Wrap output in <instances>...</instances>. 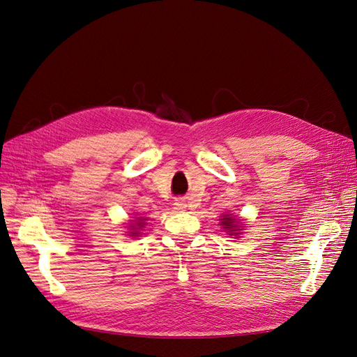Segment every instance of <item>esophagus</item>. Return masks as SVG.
I'll return each mask as SVG.
<instances>
[{"label": "esophagus", "instance_id": "1", "mask_svg": "<svg viewBox=\"0 0 357 357\" xmlns=\"http://www.w3.org/2000/svg\"><path fill=\"white\" fill-rule=\"evenodd\" d=\"M174 208H176V210H178V211H183V210L186 208V204L183 202V201H178V199H177V201L174 202Z\"/></svg>", "mask_w": 357, "mask_h": 357}]
</instances>
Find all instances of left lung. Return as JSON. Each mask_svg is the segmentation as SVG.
Returning a JSON list of instances; mask_svg holds the SVG:
<instances>
[{
	"mask_svg": "<svg viewBox=\"0 0 357 357\" xmlns=\"http://www.w3.org/2000/svg\"><path fill=\"white\" fill-rule=\"evenodd\" d=\"M220 225H222V228L228 232V235H235V236L241 235L243 226L240 225V220L234 218L232 214H223L220 219Z\"/></svg>",
	"mask_w": 357,
	"mask_h": 357,
	"instance_id": "1",
	"label": "left lung"
}]
</instances>
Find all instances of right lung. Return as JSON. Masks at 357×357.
Here are the masks:
<instances>
[{
  "mask_svg": "<svg viewBox=\"0 0 357 357\" xmlns=\"http://www.w3.org/2000/svg\"><path fill=\"white\" fill-rule=\"evenodd\" d=\"M146 222V219L144 218H137V220H135V223L134 225H129V228H131V232H129V235L131 236H139V232L138 229H143L144 228V223Z\"/></svg>",
  "mask_w": 357,
  "mask_h": 357,
  "instance_id": "obj_1",
  "label": "right lung"
}]
</instances>
